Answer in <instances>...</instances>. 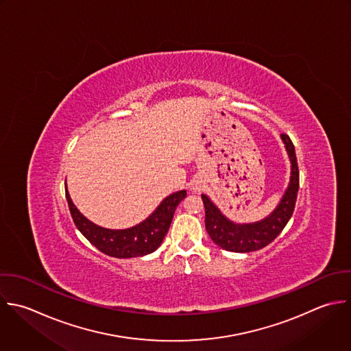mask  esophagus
Instances as JSON below:
<instances>
[{
    "label": "esophagus",
    "instance_id": "34e87169",
    "mask_svg": "<svg viewBox=\"0 0 351 351\" xmlns=\"http://www.w3.org/2000/svg\"><path fill=\"white\" fill-rule=\"evenodd\" d=\"M191 190H193L194 193H199V191L202 190V186H201L199 183H193V186H191Z\"/></svg>",
    "mask_w": 351,
    "mask_h": 351
}]
</instances>
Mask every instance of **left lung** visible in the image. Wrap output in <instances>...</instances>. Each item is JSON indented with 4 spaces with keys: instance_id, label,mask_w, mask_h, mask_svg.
Masks as SVG:
<instances>
[{
    "instance_id": "1",
    "label": "left lung",
    "mask_w": 351,
    "mask_h": 351,
    "mask_svg": "<svg viewBox=\"0 0 351 351\" xmlns=\"http://www.w3.org/2000/svg\"><path fill=\"white\" fill-rule=\"evenodd\" d=\"M291 164L289 186L278 206L263 220L254 223H235L221 213L212 199L202 194L205 206V227L212 241L224 250L250 253L269 245L286 227L293 216L300 189V171L294 145L289 135H280Z\"/></svg>"
}]
</instances>
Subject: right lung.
Masks as SVG:
<instances>
[{"label": "right lung", "mask_w": 351, "mask_h": 351, "mask_svg": "<svg viewBox=\"0 0 351 351\" xmlns=\"http://www.w3.org/2000/svg\"><path fill=\"white\" fill-rule=\"evenodd\" d=\"M186 195V190L172 193L139 224L124 230H112L97 226L79 212L69 197L65 182V197L76 228L99 252L116 258L143 257L156 252L169 230L176 206Z\"/></svg>", "instance_id": "right-lung-1"}]
</instances>
